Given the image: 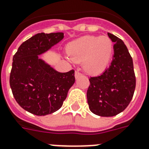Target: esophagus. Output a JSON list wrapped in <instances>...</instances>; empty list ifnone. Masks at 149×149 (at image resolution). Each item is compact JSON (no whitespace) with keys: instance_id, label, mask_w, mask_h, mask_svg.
Segmentation results:
<instances>
[{"instance_id":"esophagus-1","label":"esophagus","mask_w":149,"mask_h":149,"mask_svg":"<svg viewBox=\"0 0 149 149\" xmlns=\"http://www.w3.org/2000/svg\"><path fill=\"white\" fill-rule=\"evenodd\" d=\"M80 76H82V73H80V72H78V71H76V72H75V78H76V79H77V78L80 77Z\"/></svg>"}]
</instances>
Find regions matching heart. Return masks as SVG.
Masks as SVG:
<instances>
[{"instance_id":"b5f03b06","label":"heart","mask_w":149,"mask_h":149,"mask_svg":"<svg viewBox=\"0 0 149 149\" xmlns=\"http://www.w3.org/2000/svg\"><path fill=\"white\" fill-rule=\"evenodd\" d=\"M67 52L73 62H83V68L87 73L98 75L109 65L113 44L109 37L105 36H84L71 42Z\"/></svg>"}]
</instances>
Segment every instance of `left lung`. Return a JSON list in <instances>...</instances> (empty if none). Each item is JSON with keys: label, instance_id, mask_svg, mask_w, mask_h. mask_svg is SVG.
Listing matches in <instances>:
<instances>
[{"label": "left lung", "instance_id": "left-lung-1", "mask_svg": "<svg viewBox=\"0 0 149 149\" xmlns=\"http://www.w3.org/2000/svg\"><path fill=\"white\" fill-rule=\"evenodd\" d=\"M114 43L109 67L98 77H90L87 92L89 109L95 115L114 116L127 107L136 86L132 58L122 40L108 33Z\"/></svg>", "mask_w": 149, "mask_h": 149}]
</instances>
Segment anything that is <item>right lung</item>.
I'll list each match as a JSON object with an SVG mask.
<instances>
[{
  "instance_id": "add662e5",
  "label": "right lung",
  "mask_w": 149,
  "mask_h": 149,
  "mask_svg": "<svg viewBox=\"0 0 149 149\" xmlns=\"http://www.w3.org/2000/svg\"><path fill=\"white\" fill-rule=\"evenodd\" d=\"M63 37V33H37L13 56L10 87L17 103L32 114L46 116L59 109L75 83L74 70L58 72L39 57Z\"/></svg>"
}]
</instances>
